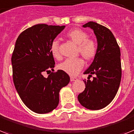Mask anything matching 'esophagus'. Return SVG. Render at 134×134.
<instances>
[{
  "mask_svg": "<svg viewBox=\"0 0 134 134\" xmlns=\"http://www.w3.org/2000/svg\"><path fill=\"white\" fill-rule=\"evenodd\" d=\"M78 80V78L76 77H73V76H71L70 77V80L72 82V81H76V80Z\"/></svg>",
  "mask_w": 134,
  "mask_h": 134,
  "instance_id": "obj_1",
  "label": "esophagus"
}]
</instances>
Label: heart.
<instances>
[{"instance_id":"obj_1","label":"heart","mask_w":134,"mask_h":134,"mask_svg":"<svg viewBox=\"0 0 134 134\" xmlns=\"http://www.w3.org/2000/svg\"><path fill=\"white\" fill-rule=\"evenodd\" d=\"M66 37L71 42L77 45V54L90 61L95 58L98 52V44L93 39L88 38V34L82 29L75 28L66 34ZM51 52L55 58L61 59L58 41H54L51 44ZM84 61L80 58L67 59L58 65V68L71 76L76 75L84 67Z\"/></svg>"}]
</instances>
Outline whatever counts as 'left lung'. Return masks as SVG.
Here are the masks:
<instances>
[{
  "instance_id": "obj_1",
  "label": "left lung",
  "mask_w": 134,
  "mask_h": 134,
  "mask_svg": "<svg viewBox=\"0 0 134 134\" xmlns=\"http://www.w3.org/2000/svg\"><path fill=\"white\" fill-rule=\"evenodd\" d=\"M93 30L98 43V52L92 63L84 72L89 74L83 80L85 89L78 96L79 103L91 110L104 108L116 96L121 80L120 51L112 32L104 26L90 21L82 25ZM95 75L93 80L90 77Z\"/></svg>"
}]
</instances>
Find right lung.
<instances>
[{
    "label": "right lung",
    "mask_w": 134,
    "mask_h": 134,
    "mask_svg": "<svg viewBox=\"0 0 134 134\" xmlns=\"http://www.w3.org/2000/svg\"><path fill=\"white\" fill-rule=\"evenodd\" d=\"M65 26L38 24L18 36L12 56L13 80L22 101L37 114H47L57 107L59 92L70 80L62 70H53L55 61L51 44Z\"/></svg>",
    "instance_id": "right-lung-1"
}]
</instances>
